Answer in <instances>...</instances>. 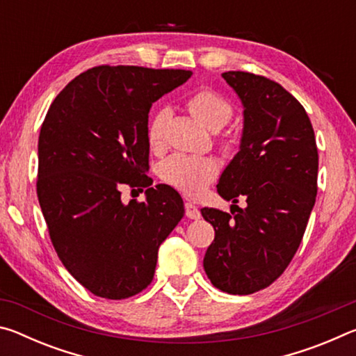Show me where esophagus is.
Returning a JSON list of instances; mask_svg holds the SVG:
<instances>
[{"label":"esophagus","instance_id":"1","mask_svg":"<svg viewBox=\"0 0 356 356\" xmlns=\"http://www.w3.org/2000/svg\"><path fill=\"white\" fill-rule=\"evenodd\" d=\"M185 215L188 216L190 220H200L201 218V212L195 204L191 202H185Z\"/></svg>","mask_w":356,"mask_h":356}]
</instances>
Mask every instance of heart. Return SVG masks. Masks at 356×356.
<instances>
[{
  "mask_svg": "<svg viewBox=\"0 0 356 356\" xmlns=\"http://www.w3.org/2000/svg\"><path fill=\"white\" fill-rule=\"evenodd\" d=\"M188 106L213 131L225 127L232 118L231 104L210 89H201L193 94L188 99ZM168 118H170V111L161 108L150 119L147 125V141L152 147H160L163 144ZM216 172H218V166L212 159L184 154L170 156L160 166L161 179L186 195L201 193L206 185L216 177Z\"/></svg>",
  "mask_w": 356,
  "mask_h": 356,
  "instance_id": "1",
  "label": "heart"
}]
</instances>
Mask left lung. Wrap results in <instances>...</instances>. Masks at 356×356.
<instances>
[{
    "mask_svg": "<svg viewBox=\"0 0 356 356\" xmlns=\"http://www.w3.org/2000/svg\"><path fill=\"white\" fill-rule=\"evenodd\" d=\"M221 76L243 105L240 150L216 185L237 213L201 209L215 229L204 270L220 291L248 295L278 280L298 250L316 202L318 154L308 114L281 84L250 72Z\"/></svg>",
    "mask_w": 356,
    "mask_h": 356,
    "instance_id": "left-lung-1",
    "label": "left lung"
}]
</instances>
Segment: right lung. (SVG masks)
<instances>
[{
	"label": "right lung",
	"instance_id": "1",
	"mask_svg": "<svg viewBox=\"0 0 356 356\" xmlns=\"http://www.w3.org/2000/svg\"><path fill=\"white\" fill-rule=\"evenodd\" d=\"M190 70L99 65L56 95L39 135L38 197L59 259L94 295L134 297L154 280L156 256L185 213L170 185L152 186L149 110ZM124 184L147 201L124 204Z\"/></svg>",
	"mask_w": 356,
	"mask_h": 356
}]
</instances>
